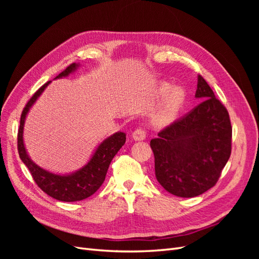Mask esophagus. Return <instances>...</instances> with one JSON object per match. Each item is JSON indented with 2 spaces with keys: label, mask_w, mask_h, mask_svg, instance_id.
<instances>
[{
  "label": "esophagus",
  "mask_w": 259,
  "mask_h": 259,
  "mask_svg": "<svg viewBox=\"0 0 259 259\" xmlns=\"http://www.w3.org/2000/svg\"><path fill=\"white\" fill-rule=\"evenodd\" d=\"M132 137L133 139L136 140V142H140V140H144L146 138V132L143 128H137L132 134Z\"/></svg>",
  "instance_id": "obj_1"
}]
</instances>
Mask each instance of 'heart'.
<instances>
[{
  "instance_id": "heart-1",
  "label": "heart",
  "mask_w": 259,
  "mask_h": 259,
  "mask_svg": "<svg viewBox=\"0 0 259 259\" xmlns=\"http://www.w3.org/2000/svg\"><path fill=\"white\" fill-rule=\"evenodd\" d=\"M159 95L161 99L168 97L165 109H164V114H170L184 104L186 93L182 88L173 89L169 85H164L160 89Z\"/></svg>"
}]
</instances>
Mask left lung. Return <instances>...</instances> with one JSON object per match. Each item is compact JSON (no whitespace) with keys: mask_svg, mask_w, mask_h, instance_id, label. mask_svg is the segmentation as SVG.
I'll return each instance as SVG.
<instances>
[{"mask_svg":"<svg viewBox=\"0 0 259 259\" xmlns=\"http://www.w3.org/2000/svg\"><path fill=\"white\" fill-rule=\"evenodd\" d=\"M201 103L151 139L155 177L173 195L193 198L217 183L231 153L232 128L227 109L198 75Z\"/></svg>","mask_w":259,"mask_h":259,"instance_id":"left-lung-1","label":"left lung"}]
</instances>
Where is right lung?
Here are the masks:
<instances>
[{"instance_id":"1","label":"right lung","mask_w":259,"mask_h":259,"mask_svg":"<svg viewBox=\"0 0 259 259\" xmlns=\"http://www.w3.org/2000/svg\"><path fill=\"white\" fill-rule=\"evenodd\" d=\"M81 67L80 64L70 65L54 80L67 77L74 73ZM52 81L45 83L34 95L29 100V103L23 109L20 117V126L18 131V152L21 161L29 168L34 182L41 189L49 194L50 197L62 202H75L81 201L91 197L95 193L100 186L103 185L106 178L109 165L114 158V155L120 150L126 140V134L123 132H116L114 134L105 138L94 152L92 153L88 163L81 168L76 169L72 173L57 174L37 165L31 160L27 152V149L23 142V128L27 115L30 109L36 103L45 89L51 84Z\"/></svg>"}]
</instances>
